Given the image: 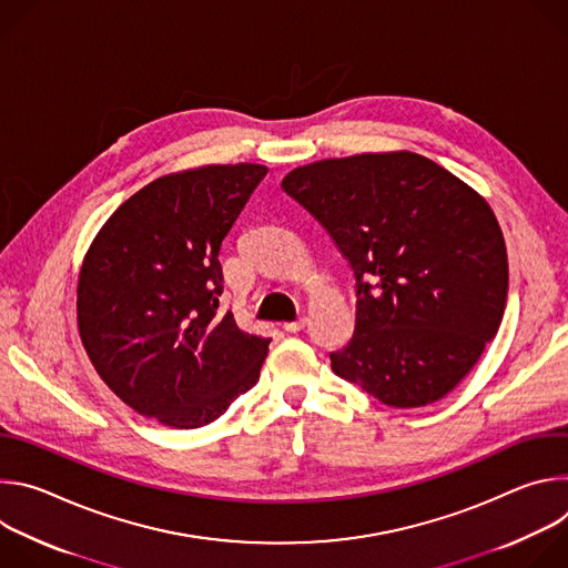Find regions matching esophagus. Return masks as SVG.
Masks as SVG:
<instances>
[{"mask_svg": "<svg viewBox=\"0 0 568 568\" xmlns=\"http://www.w3.org/2000/svg\"><path fill=\"white\" fill-rule=\"evenodd\" d=\"M305 316H301V318H296V321H287V323H283V331L285 333H298V331H303L305 328Z\"/></svg>", "mask_w": 568, "mask_h": 568, "instance_id": "obj_1", "label": "esophagus"}]
</instances>
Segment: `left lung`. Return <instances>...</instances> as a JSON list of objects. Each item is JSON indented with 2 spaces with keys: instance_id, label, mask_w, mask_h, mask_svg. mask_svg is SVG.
I'll list each match as a JSON object with an SVG mask.
<instances>
[{
  "instance_id": "8db88e82",
  "label": "left lung",
  "mask_w": 568,
  "mask_h": 568,
  "mask_svg": "<svg viewBox=\"0 0 568 568\" xmlns=\"http://www.w3.org/2000/svg\"><path fill=\"white\" fill-rule=\"evenodd\" d=\"M281 186L357 281L355 333L331 353L333 371L395 409L445 397L506 310L508 254L490 204L409 150L321 159Z\"/></svg>"
}]
</instances>
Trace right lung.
Segmentation results:
<instances>
[{
  "label": "right lung",
  "instance_id": "1",
  "mask_svg": "<svg viewBox=\"0 0 568 568\" xmlns=\"http://www.w3.org/2000/svg\"><path fill=\"white\" fill-rule=\"evenodd\" d=\"M265 175L261 164L164 175L125 200L90 245L78 274L80 342L136 414L197 429L258 382L272 339L217 312V256Z\"/></svg>",
  "mask_w": 568,
  "mask_h": 568
}]
</instances>
